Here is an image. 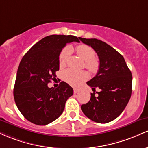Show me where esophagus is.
<instances>
[{"label": "esophagus", "mask_w": 148, "mask_h": 148, "mask_svg": "<svg viewBox=\"0 0 148 148\" xmlns=\"http://www.w3.org/2000/svg\"><path fill=\"white\" fill-rule=\"evenodd\" d=\"M79 89H76V88H74L73 89V92H74V94H77V92H79Z\"/></svg>", "instance_id": "obj_1"}]
</instances>
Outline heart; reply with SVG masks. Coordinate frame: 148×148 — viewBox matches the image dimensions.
I'll return each instance as SVG.
<instances>
[{"instance_id": "b5f03b06", "label": "heart", "mask_w": 148, "mask_h": 148, "mask_svg": "<svg viewBox=\"0 0 148 148\" xmlns=\"http://www.w3.org/2000/svg\"><path fill=\"white\" fill-rule=\"evenodd\" d=\"M71 49V47H66L61 51L59 58L60 66H64L66 64ZM75 50L77 54L85 61V67L92 73H96L99 69V61L95 58L96 52L94 49L87 45H79L76 47ZM63 76L66 82L73 86H77L87 79L88 73L84 71H77L69 69L64 71Z\"/></svg>"}]
</instances>
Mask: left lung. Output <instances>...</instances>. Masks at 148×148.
<instances>
[{
    "instance_id": "obj_1",
    "label": "left lung",
    "mask_w": 148,
    "mask_h": 148,
    "mask_svg": "<svg viewBox=\"0 0 148 148\" xmlns=\"http://www.w3.org/2000/svg\"><path fill=\"white\" fill-rule=\"evenodd\" d=\"M79 39L91 46L99 59L97 74L87 84L95 92L89 102L81 106L83 113L98 123L105 124L117 118L127 106L132 92V72L123 56L107 43L96 38Z\"/></svg>"
}]
</instances>
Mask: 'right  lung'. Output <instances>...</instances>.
<instances>
[{
  "instance_id": "1",
  "label": "right lung",
  "mask_w": 148,
  "mask_h": 148,
  "mask_svg": "<svg viewBox=\"0 0 148 148\" xmlns=\"http://www.w3.org/2000/svg\"><path fill=\"white\" fill-rule=\"evenodd\" d=\"M79 42L73 36L51 35L34 45L23 56L18 68L14 99L18 109L29 122L46 125L62 114L68 99L73 94L69 84L48 87L59 70V54L66 43Z\"/></svg>"
}]
</instances>
